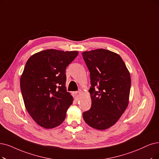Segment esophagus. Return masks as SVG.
<instances>
[{
  "mask_svg": "<svg viewBox=\"0 0 159 159\" xmlns=\"http://www.w3.org/2000/svg\"><path fill=\"white\" fill-rule=\"evenodd\" d=\"M81 90H80V91H79L74 92V93H73L74 97L75 98V100H78V99L80 98V95H81Z\"/></svg>",
  "mask_w": 159,
  "mask_h": 159,
  "instance_id": "1",
  "label": "esophagus"
}]
</instances>
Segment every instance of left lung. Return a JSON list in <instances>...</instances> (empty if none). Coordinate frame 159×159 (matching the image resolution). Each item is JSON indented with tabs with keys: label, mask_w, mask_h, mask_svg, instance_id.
<instances>
[{
	"label": "left lung",
	"mask_w": 159,
	"mask_h": 159,
	"mask_svg": "<svg viewBox=\"0 0 159 159\" xmlns=\"http://www.w3.org/2000/svg\"><path fill=\"white\" fill-rule=\"evenodd\" d=\"M82 55L91 85V107L83 117L92 128L106 130L117 122L129 105L130 75L120 55L111 51L98 49Z\"/></svg>",
	"instance_id": "1"
}]
</instances>
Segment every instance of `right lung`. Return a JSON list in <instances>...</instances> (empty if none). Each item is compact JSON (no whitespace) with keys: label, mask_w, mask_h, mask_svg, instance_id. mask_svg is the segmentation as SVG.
I'll return each mask as SVG.
<instances>
[{"label":"right lung","mask_w":159,"mask_h":159,"mask_svg":"<svg viewBox=\"0 0 159 159\" xmlns=\"http://www.w3.org/2000/svg\"><path fill=\"white\" fill-rule=\"evenodd\" d=\"M78 52L46 49L32 55L25 66L20 87L25 106L31 117L42 127L60 125L72 104L66 91V68Z\"/></svg>","instance_id":"right-lung-1"}]
</instances>
